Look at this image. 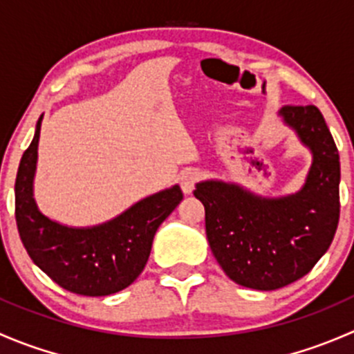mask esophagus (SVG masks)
I'll use <instances>...</instances> for the list:
<instances>
[{"mask_svg":"<svg viewBox=\"0 0 354 354\" xmlns=\"http://www.w3.org/2000/svg\"><path fill=\"white\" fill-rule=\"evenodd\" d=\"M198 181V173L195 169H187L181 173L180 176V185H181V190L185 192L187 195H190L194 192L195 183Z\"/></svg>","mask_w":354,"mask_h":354,"instance_id":"obj_1","label":"esophagus"}]
</instances>
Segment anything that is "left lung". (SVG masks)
<instances>
[{
	"instance_id": "left-lung-1",
	"label": "left lung",
	"mask_w": 354,
	"mask_h": 354,
	"mask_svg": "<svg viewBox=\"0 0 354 354\" xmlns=\"http://www.w3.org/2000/svg\"><path fill=\"white\" fill-rule=\"evenodd\" d=\"M284 124L312 152L303 187L284 197H262L223 180L197 183L205 207V233L231 281L259 291L295 283L329 250L339 223L341 164L322 113L315 106H284Z\"/></svg>"
}]
</instances>
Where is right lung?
Segmentation results:
<instances>
[{
  "label": "right lung",
  "mask_w": 354,
  "mask_h": 354,
  "mask_svg": "<svg viewBox=\"0 0 354 354\" xmlns=\"http://www.w3.org/2000/svg\"><path fill=\"white\" fill-rule=\"evenodd\" d=\"M42 114L24 152L15 181V219L32 262L66 291L108 296L144 270L157 227L183 198L178 185L138 200L114 219L88 227L65 226L39 210L34 176Z\"/></svg>",
  "instance_id": "right-lung-1"
}]
</instances>
